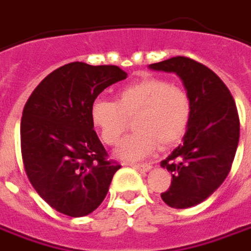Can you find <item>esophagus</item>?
Wrapping results in <instances>:
<instances>
[{
	"label": "esophagus",
	"instance_id": "obj_1",
	"mask_svg": "<svg viewBox=\"0 0 251 251\" xmlns=\"http://www.w3.org/2000/svg\"><path fill=\"white\" fill-rule=\"evenodd\" d=\"M129 166L136 170H141V171H150L152 166L151 164H145V163H141V164H137V163H129Z\"/></svg>",
	"mask_w": 251,
	"mask_h": 251
}]
</instances>
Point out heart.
Segmentation results:
<instances>
[{
    "label": "heart",
    "mask_w": 251,
    "mask_h": 251,
    "mask_svg": "<svg viewBox=\"0 0 251 251\" xmlns=\"http://www.w3.org/2000/svg\"><path fill=\"white\" fill-rule=\"evenodd\" d=\"M91 118L107 145L118 143L129 120L134 118L136 131L124 138L115 153L125 160H140L159 143L170 147L185 136L192 118V99L178 84L151 77L121 89L117 101H94Z\"/></svg>",
    "instance_id": "heart-1"
}]
</instances>
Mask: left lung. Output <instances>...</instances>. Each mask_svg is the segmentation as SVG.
I'll use <instances>...</instances> for the list:
<instances>
[{"label": "left lung", "instance_id": "left-lung-1", "mask_svg": "<svg viewBox=\"0 0 251 251\" xmlns=\"http://www.w3.org/2000/svg\"><path fill=\"white\" fill-rule=\"evenodd\" d=\"M150 68L176 73L192 99L183 143L160 163L173 176L163 201L185 209L205 201L227 178L239 143V115L227 85L205 65L173 57Z\"/></svg>", "mask_w": 251, "mask_h": 251}]
</instances>
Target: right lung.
Listing matches in <instances>:
<instances>
[{"mask_svg":"<svg viewBox=\"0 0 251 251\" xmlns=\"http://www.w3.org/2000/svg\"><path fill=\"white\" fill-rule=\"evenodd\" d=\"M114 65L71 62L51 72L24 106V168L36 193L55 211L87 216L101 204L121 166L94 130L91 107L101 91L125 80Z\"/></svg>","mask_w":251,"mask_h":251,"instance_id":"1","label":"right lung"}]
</instances>
